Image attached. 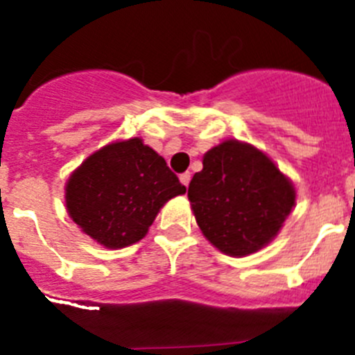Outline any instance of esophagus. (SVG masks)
Masks as SVG:
<instances>
[{"label":"esophagus","mask_w":355,"mask_h":355,"mask_svg":"<svg viewBox=\"0 0 355 355\" xmlns=\"http://www.w3.org/2000/svg\"><path fill=\"white\" fill-rule=\"evenodd\" d=\"M190 180H192V175H190V172H183V174L180 175V181L184 184V187H188V184H190Z\"/></svg>","instance_id":"1"}]
</instances>
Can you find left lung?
Here are the masks:
<instances>
[{
  "label": "left lung",
  "instance_id": "obj_1",
  "mask_svg": "<svg viewBox=\"0 0 355 355\" xmlns=\"http://www.w3.org/2000/svg\"><path fill=\"white\" fill-rule=\"evenodd\" d=\"M200 231L220 252L247 256L270 243L295 206V188L265 153L225 140L188 187Z\"/></svg>",
  "mask_w": 355,
  "mask_h": 355
}]
</instances>
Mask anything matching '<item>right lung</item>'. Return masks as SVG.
<instances>
[{
  "label": "right lung",
  "mask_w": 355,
  "mask_h": 355,
  "mask_svg": "<svg viewBox=\"0 0 355 355\" xmlns=\"http://www.w3.org/2000/svg\"><path fill=\"white\" fill-rule=\"evenodd\" d=\"M187 192L167 162L140 139L105 146L65 184L71 218L97 243L122 249L142 240L168 199Z\"/></svg>",
  "instance_id": "1"
}]
</instances>
